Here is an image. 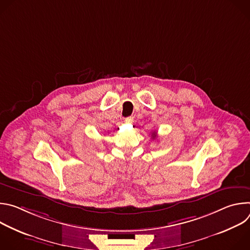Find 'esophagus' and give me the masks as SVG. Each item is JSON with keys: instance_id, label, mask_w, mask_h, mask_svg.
<instances>
[{"instance_id": "obj_1", "label": "esophagus", "mask_w": 250, "mask_h": 250, "mask_svg": "<svg viewBox=\"0 0 250 250\" xmlns=\"http://www.w3.org/2000/svg\"><path fill=\"white\" fill-rule=\"evenodd\" d=\"M125 122L126 124H133L134 119H133L132 117H127V118H125Z\"/></svg>"}]
</instances>
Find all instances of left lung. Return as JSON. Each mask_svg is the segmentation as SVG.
I'll return each mask as SVG.
<instances>
[{
  "mask_svg": "<svg viewBox=\"0 0 250 250\" xmlns=\"http://www.w3.org/2000/svg\"><path fill=\"white\" fill-rule=\"evenodd\" d=\"M151 137H152V138H155V137H156V132H155V130L152 132V134H151Z\"/></svg>",
  "mask_w": 250,
  "mask_h": 250,
  "instance_id": "obj_1",
  "label": "left lung"
}]
</instances>
